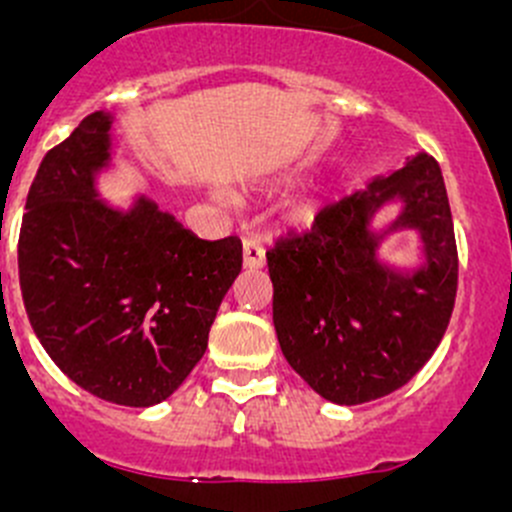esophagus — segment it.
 Listing matches in <instances>:
<instances>
[{
	"label": "esophagus",
	"mask_w": 512,
	"mask_h": 512,
	"mask_svg": "<svg viewBox=\"0 0 512 512\" xmlns=\"http://www.w3.org/2000/svg\"><path fill=\"white\" fill-rule=\"evenodd\" d=\"M242 262H245V267H250V270H260V267L265 265V247L257 240H245L242 242Z\"/></svg>",
	"instance_id": "obj_1"
}]
</instances>
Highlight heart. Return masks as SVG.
<instances>
[{"label":"heart","mask_w":512,"mask_h":512,"mask_svg":"<svg viewBox=\"0 0 512 512\" xmlns=\"http://www.w3.org/2000/svg\"><path fill=\"white\" fill-rule=\"evenodd\" d=\"M312 218H314L312 205H299V208H294V220H297V223H309Z\"/></svg>","instance_id":"heart-1"}]
</instances>
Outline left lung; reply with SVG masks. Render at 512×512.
Wrapping results in <instances>:
<instances>
[{
  "label": "left lung",
  "instance_id": "left-lung-1",
  "mask_svg": "<svg viewBox=\"0 0 512 512\" xmlns=\"http://www.w3.org/2000/svg\"><path fill=\"white\" fill-rule=\"evenodd\" d=\"M399 199L386 231L370 220ZM416 229L424 265L396 271L378 260L383 237ZM272 322L285 359L332 404L356 406L409 384L451 322L458 250L436 158L416 153L401 170L319 210L302 235L267 252Z\"/></svg>",
  "mask_w": 512,
  "mask_h": 512
}]
</instances>
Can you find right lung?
<instances>
[{
    "label": "right lung",
    "instance_id": "1",
    "mask_svg": "<svg viewBox=\"0 0 512 512\" xmlns=\"http://www.w3.org/2000/svg\"><path fill=\"white\" fill-rule=\"evenodd\" d=\"M111 113L41 160L19 232V285L41 347L74 384L118 406L168 399L203 359L242 270L237 237L200 240L148 198H98Z\"/></svg>",
    "mask_w": 512,
    "mask_h": 512
}]
</instances>
